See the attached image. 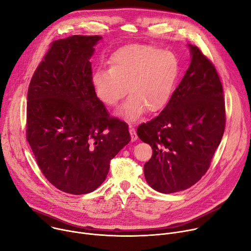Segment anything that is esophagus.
I'll list each match as a JSON object with an SVG mask.
<instances>
[{"instance_id": "34e87169", "label": "esophagus", "mask_w": 251, "mask_h": 251, "mask_svg": "<svg viewBox=\"0 0 251 251\" xmlns=\"http://www.w3.org/2000/svg\"><path fill=\"white\" fill-rule=\"evenodd\" d=\"M129 133L131 135V141L132 142L137 140V138H138L137 137V134H136V130H135V128L133 126H129Z\"/></svg>"}]
</instances>
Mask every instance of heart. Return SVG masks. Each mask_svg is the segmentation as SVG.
I'll list each match as a JSON object with an SVG mask.
<instances>
[{"label": "heart", "mask_w": 251, "mask_h": 251, "mask_svg": "<svg viewBox=\"0 0 251 251\" xmlns=\"http://www.w3.org/2000/svg\"><path fill=\"white\" fill-rule=\"evenodd\" d=\"M109 70H97L92 76L94 92L101 103L115 107L128 94L118 111L129 122L138 120L145 111L157 113L171 99L180 75L174 54L150 45L131 44L114 52Z\"/></svg>", "instance_id": "1"}]
</instances>
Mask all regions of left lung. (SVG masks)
<instances>
[{
    "label": "left lung",
    "instance_id": "obj_1",
    "mask_svg": "<svg viewBox=\"0 0 251 251\" xmlns=\"http://www.w3.org/2000/svg\"><path fill=\"white\" fill-rule=\"evenodd\" d=\"M190 65L159 115L137 129L152 147L144 176L154 190L169 194L194 185L209 168L225 128L223 90L212 63L188 44Z\"/></svg>",
    "mask_w": 251,
    "mask_h": 251
}]
</instances>
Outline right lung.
Instances as JSON below:
<instances>
[{
    "instance_id": "1",
    "label": "right lung",
    "mask_w": 251,
    "mask_h": 251,
    "mask_svg": "<svg viewBox=\"0 0 251 251\" xmlns=\"http://www.w3.org/2000/svg\"><path fill=\"white\" fill-rule=\"evenodd\" d=\"M102 39L55 41L28 90L27 140L37 164L51 184L75 195L97 189L131 140L128 125L109 117L92 86L90 59Z\"/></svg>"
}]
</instances>
